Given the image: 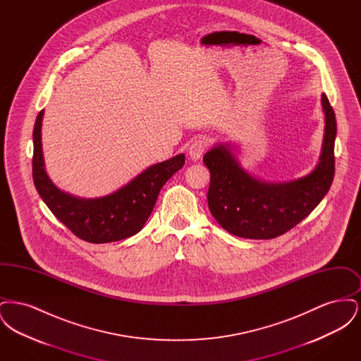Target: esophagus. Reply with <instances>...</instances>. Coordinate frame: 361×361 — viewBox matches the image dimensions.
Segmentation results:
<instances>
[{
	"instance_id": "esophagus-1",
	"label": "esophagus",
	"mask_w": 361,
	"mask_h": 361,
	"mask_svg": "<svg viewBox=\"0 0 361 361\" xmlns=\"http://www.w3.org/2000/svg\"><path fill=\"white\" fill-rule=\"evenodd\" d=\"M207 147H208V140L206 137H199L193 140L188 149L189 158L192 161H197L199 158H202V155L204 154Z\"/></svg>"
}]
</instances>
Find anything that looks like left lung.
I'll use <instances>...</instances> for the list:
<instances>
[{
	"mask_svg": "<svg viewBox=\"0 0 361 361\" xmlns=\"http://www.w3.org/2000/svg\"><path fill=\"white\" fill-rule=\"evenodd\" d=\"M322 154L309 176L284 184L258 181L245 172L224 145L203 157L209 169L208 207L218 224L233 235L249 240H272L302 222L321 203L334 177L336 115L326 94Z\"/></svg>",
	"mask_w": 361,
	"mask_h": 361,
	"instance_id": "obj_1",
	"label": "left lung"
}]
</instances>
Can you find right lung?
<instances>
[{
	"instance_id": "1",
	"label": "right lung",
	"mask_w": 361,
	"mask_h": 361,
	"mask_svg": "<svg viewBox=\"0 0 361 361\" xmlns=\"http://www.w3.org/2000/svg\"><path fill=\"white\" fill-rule=\"evenodd\" d=\"M42 119L34 127L32 177L40 197L52 214L78 238L106 243L135 235L149 219L162 185L184 166L185 155L178 154L155 164L116 192L99 199H78L56 188L44 171L42 153Z\"/></svg>"
}]
</instances>
